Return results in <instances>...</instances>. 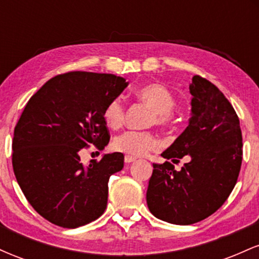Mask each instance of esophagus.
Masks as SVG:
<instances>
[{
	"label": "esophagus",
	"instance_id": "34e87169",
	"mask_svg": "<svg viewBox=\"0 0 259 259\" xmlns=\"http://www.w3.org/2000/svg\"><path fill=\"white\" fill-rule=\"evenodd\" d=\"M124 160H125V163H132V162H134V160H136V158H135V157H132V156H125Z\"/></svg>",
	"mask_w": 259,
	"mask_h": 259
}]
</instances>
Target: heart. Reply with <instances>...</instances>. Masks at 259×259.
Wrapping results in <instances>:
<instances>
[{
    "mask_svg": "<svg viewBox=\"0 0 259 259\" xmlns=\"http://www.w3.org/2000/svg\"><path fill=\"white\" fill-rule=\"evenodd\" d=\"M136 97L140 102L147 106L153 113L150 119V125L167 126L171 121V113L177 106L174 95L165 86L159 84H150L139 89ZM125 117V108L120 99L112 100L103 111V119L107 126L118 129L123 125ZM113 147L118 152H123L132 157H140L157 150L159 147V140L151 132H125L113 140Z\"/></svg>",
    "mask_w": 259,
    "mask_h": 259,
    "instance_id": "1",
    "label": "heart"
}]
</instances>
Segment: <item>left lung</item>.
I'll use <instances>...</instances> for the list:
<instances>
[{
    "label": "left lung",
    "instance_id": "8db88e82",
    "mask_svg": "<svg viewBox=\"0 0 259 259\" xmlns=\"http://www.w3.org/2000/svg\"><path fill=\"white\" fill-rule=\"evenodd\" d=\"M189 125L162 153L170 162L153 164L147 206L156 218L178 225L201 222L215 212L233 191L242 162V135L236 112L223 92L200 75L190 84Z\"/></svg>",
    "mask_w": 259,
    "mask_h": 259
}]
</instances>
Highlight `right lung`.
I'll list each match as a JSON object with an SVG mask.
<instances>
[{
  "label": "right lung",
  "instance_id": "1",
  "mask_svg": "<svg viewBox=\"0 0 259 259\" xmlns=\"http://www.w3.org/2000/svg\"><path fill=\"white\" fill-rule=\"evenodd\" d=\"M129 82L113 74L69 72L50 79L26 103L14 127L12 164L32 208L62 228L96 221L105 212L108 180L124 154L108 153L85 167L79 152L109 142L103 111Z\"/></svg>",
  "mask_w": 259,
  "mask_h": 259
}]
</instances>
